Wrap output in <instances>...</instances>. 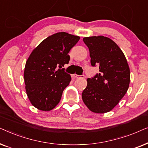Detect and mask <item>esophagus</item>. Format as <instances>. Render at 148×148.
<instances>
[{"label": "esophagus", "mask_w": 148, "mask_h": 148, "mask_svg": "<svg viewBox=\"0 0 148 148\" xmlns=\"http://www.w3.org/2000/svg\"><path fill=\"white\" fill-rule=\"evenodd\" d=\"M73 77L75 78V79H78V78H79L81 76L79 75H77V74H73Z\"/></svg>", "instance_id": "esophagus-1"}]
</instances>
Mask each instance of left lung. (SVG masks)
Listing matches in <instances>:
<instances>
[{
	"instance_id": "1",
	"label": "left lung",
	"mask_w": 148,
	"mask_h": 148,
	"mask_svg": "<svg viewBox=\"0 0 148 148\" xmlns=\"http://www.w3.org/2000/svg\"><path fill=\"white\" fill-rule=\"evenodd\" d=\"M90 50L91 64L99 66L100 73L87 79L82 92L87 107L96 113L108 112L119 104L128 90L130 70L118 45L102 36L84 38Z\"/></svg>"
}]
</instances>
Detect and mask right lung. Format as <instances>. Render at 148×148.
Wrapping results in <instances>:
<instances>
[{
  "label": "right lung",
  "instance_id": "right-lung-1",
  "mask_svg": "<svg viewBox=\"0 0 148 148\" xmlns=\"http://www.w3.org/2000/svg\"><path fill=\"white\" fill-rule=\"evenodd\" d=\"M80 38L58 32L44 40L30 54L24 70L27 97L36 108L49 111L61 99L64 88L71 80L62 68L68 64V53Z\"/></svg>",
  "mask_w": 148,
  "mask_h": 148
}]
</instances>
